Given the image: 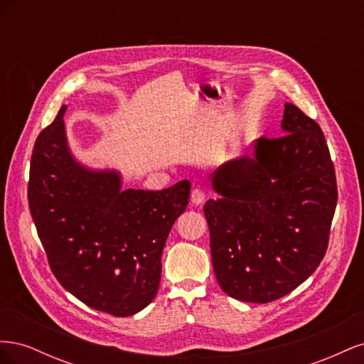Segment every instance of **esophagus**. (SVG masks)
Wrapping results in <instances>:
<instances>
[{
  "instance_id": "34e87169",
  "label": "esophagus",
  "mask_w": 364,
  "mask_h": 364,
  "mask_svg": "<svg viewBox=\"0 0 364 364\" xmlns=\"http://www.w3.org/2000/svg\"><path fill=\"white\" fill-rule=\"evenodd\" d=\"M191 202L193 205H202L205 202V193L200 188H194L191 191Z\"/></svg>"
}]
</instances>
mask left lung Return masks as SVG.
Here are the masks:
<instances>
[{"mask_svg":"<svg viewBox=\"0 0 364 364\" xmlns=\"http://www.w3.org/2000/svg\"><path fill=\"white\" fill-rule=\"evenodd\" d=\"M282 135L213 173L218 194L203 213L218 285L234 299L267 304L293 291L323 259L337 182L322 129L285 103Z\"/></svg>","mask_w":364,"mask_h":364,"instance_id":"8db88e82","label":"left lung"}]
</instances>
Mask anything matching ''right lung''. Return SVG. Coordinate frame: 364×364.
Returning a JSON list of instances; mask_svg holds the SVG:
<instances>
[{"instance_id": "1", "label": "right lung", "mask_w": 364, "mask_h": 364, "mask_svg": "<svg viewBox=\"0 0 364 364\" xmlns=\"http://www.w3.org/2000/svg\"><path fill=\"white\" fill-rule=\"evenodd\" d=\"M62 106L33 147L28 206L54 277L94 310L127 317L155 299L165 241L190 181L123 190L117 170L87 168L68 146Z\"/></svg>"}]
</instances>
